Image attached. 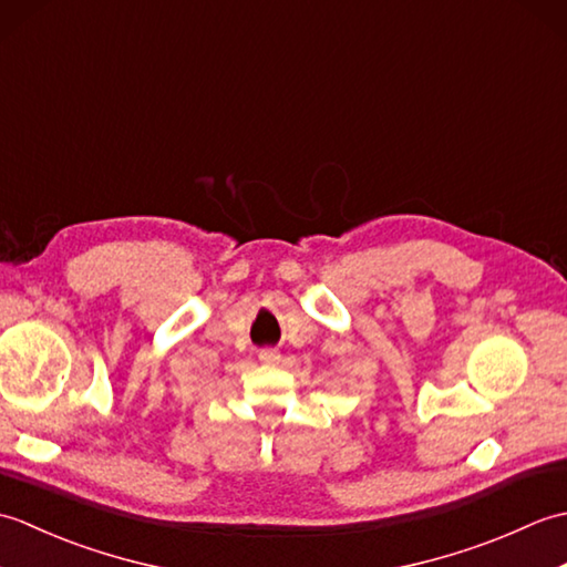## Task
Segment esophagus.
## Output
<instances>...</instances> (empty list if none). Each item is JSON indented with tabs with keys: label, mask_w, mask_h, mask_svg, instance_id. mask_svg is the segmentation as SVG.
Masks as SVG:
<instances>
[{
	"label": "esophagus",
	"mask_w": 567,
	"mask_h": 567,
	"mask_svg": "<svg viewBox=\"0 0 567 567\" xmlns=\"http://www.w3.org/2000/svg\"><path fill=\"white\" fill-rule=\"evenodd\" d=\"M258 360H260V363H265V365H275L277 360H280V353L272 351V348H262V351L258 353Z\"/></svg>",
	"instance_id": "obj_1"
}]
</instances>
